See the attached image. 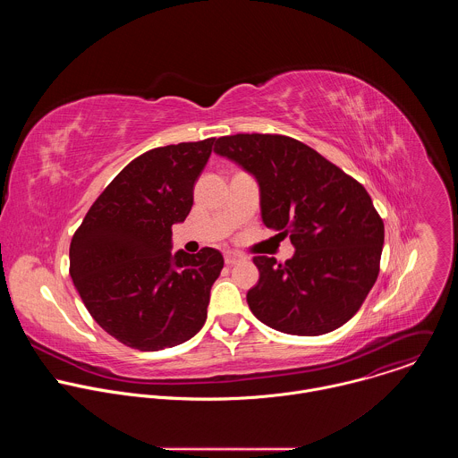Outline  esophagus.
<instances>
[{"instance_id": "1", "label": "esophagus", "mask_w": 458, "mask_h": 458, "mask_svg": "<svg viewBox=\"0 0 458 458\" xmlns=\"http://www.w3.org/2000/svg\"><path fill=\"white\" fill-rule=\"evenodd\" d=\"M241 259H242V255H241V253H237V251H226V253H225V263H226L228 267L237 265Z\"/></svg>"}]
</instances>
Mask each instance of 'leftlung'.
I'll return each instance as SVG.
<instances>
[{"label":"left lung","instance_id":"obj_1","mask_svg":"<svg viewBox=\"0 0 458 458\" xmlns=\"http://www.w3.org/2000/svg\"><path fill=\"white\" fill-rule=\"evenodd\" d=\"M214 152L255 177L265 226L290 235L295 248L286 263L253 257L259 283L246 293L251 313L292 335L341 328L378 276L384 223L366 188L286 136H226Z\"/></svg>","mask_w":458,"mask_h":458}]
</instances>
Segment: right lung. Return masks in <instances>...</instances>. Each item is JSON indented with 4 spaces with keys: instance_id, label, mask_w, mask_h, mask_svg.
I'll return each instance as SVG.
<instances>
[{
    "instance_id": "add662e5",
    "label": "right lung",
    "mask_w": 458,
    "mask_h": 458,
    "mask_svg": "<svg viewBox=\"0 0 458 458\" xmlns=\"http://www.w3.org/2000/svg\"><path fill=\"white\" fill-rule=\"evenodd\" d=\"M216 138L145 152L87 212L71 242V277L101 328L141 352L182 344L207 320L225 259L216 248L172 253V226L193 205V184Z\"/></svg>"
}]
</instances>
